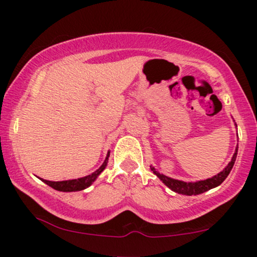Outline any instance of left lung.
<instances>
[{
    "label": "left lung",
    "instance_id": "obj_1",
    "mask_svg": "<svg viewBox=\"0 0 257 257\" xmlns=\"http://www.w3.org/2000/svg\"><path fill=\"white\" fill-rule=\"evenodd\" d=\"M237 152L238 149H235L234 155H233L232 161L229 162L228 166H227L225 169L222 170L220 174L217 175L213 176L211 179H206L203 180V181H197V182H184V181H180V180H174L168 178L166 175H162L158 172H156L155 168H151V170H153V173L158 176L162 181L166 184L170 190H173L174 192L180 193V194H185V196H197V194H200L203 192H206V191L211 190V188L216 187L222 184L225 181V179L228 176V174L231 173L233 166H234V162L235 158H237Z\"/></svg>",
    "mask_w": 257,
    "mask_h": 257
}]
</instances>
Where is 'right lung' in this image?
Here are the masks:
<instances>
[{
	"mask_svg": "<svg viewBox=\"0 0 257 257\" xmlns=\"http://www.w3.org/2000/svg\"><path fill=\"white\" fill-rule=\"evenodd\" d=\"M110 153L106 157L105 162L102 163V166L99 168L96 172H94L91 175L84 176L81 179H75V180H66V181H48V180H42L44 184L51 186L52 188L57 191H63V192H75V191H82L84 188L89 187V186L95 181V179L98 178L99 174L105 169V167L107 166V159Z\"/></svg>",
	"mask_w": 257,
	"mask_h": 257,
	"instance_id": "add662e5",
	"label": "right lung"
}]
</instances>
